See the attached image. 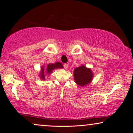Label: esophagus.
Wrapping results in <instances>:
<instances>
[{"label":"esophagus","instance_id":"1","mask_svg":"<svg viewBox=\"0 0 133 133\" xmlns=\"http://www.w3.org/2000/svg\"><path fill=\"white\" fill-rule=\"evenodd\" d=\"M63 66H64V68L65 69H66L68 66V63H64V64H63Z\"/></svg>","mask_w":133,"mask_h":133}]
</instances>
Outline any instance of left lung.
<instances>
[{
  "label": "left lung",
  "mask_w": 133,
  "mask_h": 133,
  "mask_svg": "<svg viewBox=\"0 0 133 133\" xmlns=\"http://www.w3.org/2000/svg\"><path fill=\"white\" fill-rule=\"evenodd\" d=\"M93 74L90 68H87L84 65H81L74 70V81L78 85L84 87L91 82Z\"/></svg>",
  "instance_id": "obj_1"
}]
</instances>
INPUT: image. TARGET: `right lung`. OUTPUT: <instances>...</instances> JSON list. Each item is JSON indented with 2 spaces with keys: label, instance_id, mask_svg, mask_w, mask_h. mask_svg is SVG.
Instances as JSON below:
<instances>
[{
  "label": "right lung",
  "instance_id": "right-lung-1",
  "mask_svg": "<svg viewBox=\"0 0 133 133\" xmlns=\"http://www.w3.org/2000/svg\"><path fill=\"white\" fill-rule=\"evenodd\" d=\"M56 68H63V65L61 62H56L54 63H50L47 66L46 71L48 74H50ZM40 78L42 80H45V71L44 68L42 66L41 68V71L40 72Z\"/></svg>",
  "mask_w": 133,
  "mask_h": 133
}]
</instances>
